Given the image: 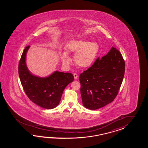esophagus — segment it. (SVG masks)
<instances>
[{
	"label": "esophagus",
	"instance_id": "obj_1",
	"mask_svg": "<svg viewBox=\"0 0 148 148\" xmlns=\"http://www.w3.org/2000/svg\"><path fill=\"white\" fill-rule=\"evenodd\" d=\"M73 76H74L75 79H77V78H78V75L77 73H74L73 74Z\"/></svg>",
	"mask_w": 148,
	"mask_h": 148
}]
</instances>
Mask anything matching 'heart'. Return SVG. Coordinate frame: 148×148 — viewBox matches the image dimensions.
<instances>
[{
  "mask_svg": "<svg viewBox=\"0 0 148 148\" xmlns=\"http://www.w3.org/2000/svg\"><path fill=\"white\" fill-rule=\"evenodd\" d=\"M65 49L67 53L75 54V64L82 68L91 66L96 59L99 52L97 43L91 42L85 39L72 40L67 43ZM67 53H64L61 57L63 63H68L70 61Z\"/></svg>",
  "mask_w": 148,
  "mask_h": 148,
  "instance_id": "1",
  "label": "heart"
}]
</instances>
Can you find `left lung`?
Segmentation results:
<instances>
[{"label": "left lung", "mask_w": 148, "mask_h": 148, "mask_svg": "<svg viewBox=\"0 0 148 148\" xmlns=\"http://www.w3.org/2000/svg\"><path fill=\"white\" fill-rule=\"evenodd\" d=\"M125 66L123 57L115 47L101 59L98 58L79 76L83 105L95 110L112 103L122 85Z\"/></svg>", "instance_id": "left-lung-1"}]
</instances>
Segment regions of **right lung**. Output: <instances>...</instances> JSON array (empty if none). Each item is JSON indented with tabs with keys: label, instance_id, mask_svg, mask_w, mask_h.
Wrapping results in <instances>:
<instances>
[{
	"label": "right lung",
	"instance_id": "obj_1",
	"mask_svg": "<svg viewBox=\"0 0 148 148\" xmlns=\"http://www.w3.org/2000/svg\"><path fill=\"white\" fill-rule=\"evenodd\" d=\"M29 47L28 45L25 47L18 65V75L23 88L32 102L45 109H52L59 104L64 88L73 81V75L71 73L57 71L45 78L32 75L26 63Z\"/></svg>",
	"mask_w": 148,
	"mask_h": 148
}]
</instances>
